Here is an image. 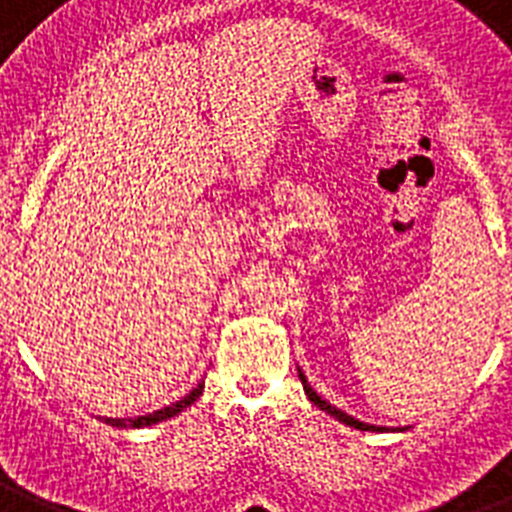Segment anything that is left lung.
I'll list each match as a JSON object with an SVG mask.
<instances>
[{
	"label": "left lung",
	"mask_w": 512,
	"mask_h": 512,
	"mask_svg": "<svg viewBox=\"0 0 512 512\" xmlns=\"http://www.w3.org/2000/svg\"><path fill=\"white\" fill-rule=\"evenodd\" d=\"M299 380H302V385H304V393H307V398H309V401L315 403V406H317V409H320V411H325V414H330V416H336L338 422L349 424V427L362 429V432H382V427H375V424H367V422H359V419H354V416H349V414H346V411L336 409V406H330L328 401H322L320 395H317L315 390H312V385H309V382H307V377H304V372H302V369H299Z\"/></svg>",
	"instance_id": "1"
}]
</instances>
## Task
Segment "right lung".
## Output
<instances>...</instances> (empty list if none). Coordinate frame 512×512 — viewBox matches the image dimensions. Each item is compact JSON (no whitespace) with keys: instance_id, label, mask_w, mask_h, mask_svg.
<instances>
[{"instance_id":"add662e5","label":"right lung","mask_w":512,"mask_h":512,"mask_svg":"<svg viewBox=\"0 0 512 512\" xmlns=\"http://www.w3.org/2000/svg\"><path fill=\"white\" fill-rule=\"evenodd\" d=\"M203 395V382H197V388H192L190 393L184 395L182 401L171 403V406H166V409L161 411H153V414H145V416H137V419H109L111 427H150V424H158V422H166V419H171V416H176L179 411H184L187 406H192V403L197 401Z\"/></svg>"}]
</instances>
